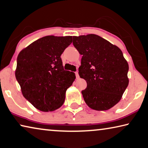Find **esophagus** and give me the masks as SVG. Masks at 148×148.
Returning <instances> with one entry per match:
<instances>
[{"mask_svg":"<svg viewBox=\"0 0 148 148\" xmlns=\"http://www.w3.org/2000/svg\"><path fill=\"white\" fill-rule=\"evenodd\" d=\"M75 75H76V76L77 78H79V74H78V72H75Z\"/></svg>","mask_w":148,"mask_h":148,"instance_id":"obj_1","label":"esophagus"}]
</instances>
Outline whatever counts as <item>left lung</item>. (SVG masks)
<instances>
[{"instance_id":"obj_1","label":"left lung","mask_w":148,"mask_h":148,"mask_svg":"<svg viewBox=\"0 0 148 148\" xmlns=\"http://www.w3.org/2000/svg\"><path fill=\"white\" fill-rule=\"evenodd\" d=\"M74 47L82 55L78 74L87 82L82 91L86 103L96 111L111 109L128 85V64L123 52L99 36H73Z\"/></svg>"}]
</instances>
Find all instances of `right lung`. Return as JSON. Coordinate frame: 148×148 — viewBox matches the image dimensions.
I'll return each mask as SVG.
<instances>
[{
  "label": "right lung",
  "instance_id": "obj_1",
  "mask_svg": "<svg viewBox=\"0 0 148 148\" xmlns=\"http://www.w3.org/2000/svg\"><path fill=\"white\" fill-rule=\"evenodd\" d=\"M72 41V36H45L18 56L15 75L22 94L41 111H53L61 107L66 91L76 78L74 72L64 70L60 58Z\"/></svg>",
  "mask_w": 148,
  "mask_h": 148
}]
</instances>
